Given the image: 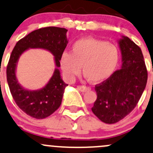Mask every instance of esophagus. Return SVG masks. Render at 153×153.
<instances>
[{
	"label": "esophagus",
	"mask_w": 153,
	"mask_h": 153,
	"mask_svg": "<svg viewBox=\"0 0 153 153\" xmlns=\"http://www.w3.org/2000/svg\"><path fill=\"white\" fill-rule=\"evenodd\" d=\"M77 88H78V90H80V91L82 92H85V91H89L91 89L90 87L88 86H86V85H78L77 86Z\"/></svg>",
	"instance_id": "esophagus-1"
}]
</instances>
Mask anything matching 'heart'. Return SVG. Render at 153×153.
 <instances>
[{
	"mask_svg": "<svg viewBox=\"0 0 153 153\" xmlns=\"http://www.w3.org/2000/svg\"><path fill=\"white\" fill-rule=\"evenodd\" d=\"M119 61L117 47L94 38H82L73 43L71 52H64L60 65L68 79L83 73L92 83L104 81L112 75Z\"/></svg>",
	"mask_w": 153,
	"mask_h": 153,
	"instance_id": "obj_1",
	"label": "heart"
}]
</instances>
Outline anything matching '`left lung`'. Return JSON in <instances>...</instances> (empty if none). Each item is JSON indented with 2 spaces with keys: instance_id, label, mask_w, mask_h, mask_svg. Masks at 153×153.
<instances>
[{
  "instance_id": "obj_1",
  "label": "left lung",
  "mask_w": 153,
  "mask_h": 153,
  "mask_svg": "<svg viewBox=\"0 0 153 153\" xmlns=\"http://www.w3.org/2000/svg\"><path fill=\"white\" fill-rule=\"evenodd\" d=\"M119 45L122 68L95 85L97 98L91 108L100 120L109 124L120 121L135 108L148 75L141 48L128 37H123Z\"/></svg>"
}]
</instances>
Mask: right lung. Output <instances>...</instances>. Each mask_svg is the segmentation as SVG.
Returning a JSON list of instances; mask_svg holds the SVG:
<instances>
[{
  "mask_svg": "<svg viewBox=\"0 0 153 153\" xmlns=\"http://www.w3.org/2000/svg\"><path fill=\"white\" fill-rule=\"evenodd\" d=\"M65 28L46 27L34 30L20 39L14 46L6 68V78L10 91L17 106L29 116L43 119L53 114L62 104L65 88L58 68L44 88L28 91L19 85L16 75V62L19 56L29 48H41L54 55L56 68L60 67V58L67 46Z\"/></svg>",
  "mask_w": 153,
  "mask_h": 153,
  "instance_id": "right-lung-1",
  "label": "right lung"
}]
</instances>
